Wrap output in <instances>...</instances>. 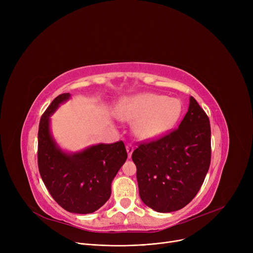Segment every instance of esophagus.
Returning a JSON list of instances; mask_svg holds the SVG:
<instances>
[{"label": "esophagus", "mask_w": 253, "mask_h": 253, "mask_svg": "<svg viewBox=\"0 0 253 253\" xmlns=\"http://www.w3.org/2000/svg\"><path fill=\"white\" fill-rule=\"evenodd\" d=\"M133 150H134V147L132 144H127L126 145V151H127V154H128V158H131V155H132V153H133Z\"/></svg>", "instance_id": "esophagus-1"}]
</instances>
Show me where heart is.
Segmentation results:
<instances>
[{
	"label": "heart",
	"mask_w": 253,
	"mask_h": 253,
	"mask_svg": "<svg viewBox=\"0 0 253 253\" xmlns=\"http://www.w3.org/2000/svg\"><path fill=\"white\" fill-rule=\"evenodd\" d=\"M182 112L180 100L145 93L120 102L117 114L125 121L135 122L133 130L140 140L160 138L173 128Z\"/></svg>",
	"instance_id": "obj_1"
}]
</instances>
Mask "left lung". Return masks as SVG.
I'll list each match as a JSON object with an SVG mask.
<instances>
[{
	"mask_svg": "<svg viewBox=\"0 0 253 253\" xmlns=\"http://www.w3.org/2000/svg\"><path fill=\"white\" fill-rule=\"evenodd\" d=\"M142 202L158 212L188 205L200 190L211 160L209 118L191 96L177 129L142 142L132 153Z\"/></svg>",
	"mask_w": 253,
	"mask_h": 253,
	"instance_id": "obj_1",
	"label": "left lung"
}]
</instances>
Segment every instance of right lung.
<instances>
[{"instance_id":"1","label":"right lung","mask_w":253,"mask_h":253,"mask_svg":"<svg viewBox=\"0 0 253 253\" xmlns=\"http://www.w3.org/2000/svg\"><path fill=\"white\" fill-rule=\"evenodd\" d=\"M70 97V93L58 95L40 120L38 166L47 190L63 209L87 214L109 200L112 181L125 163L127 152L120 140L75 154L64 153L50 133V116Z\"/></svg>"}]
</instances>
